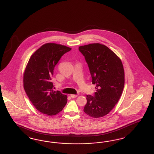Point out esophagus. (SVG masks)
Listing matches in <instances>:
<instances>
[{
	"instance_id": "obj_1",
	"label": "esophagus",
	"mask_w": 154,
	"mask_h": 154,
	"mask_svg": "<svg viewBox=\"0 0 154 154\" xmlns=\"http://www.w3.org/2000/svg\"><path fill=\"white\" fill-rule=\"evenodd\" d=\"M77 96H78L77 94H70V97H71L72 98H75V97H77Z\"/></svg>"
}]
</instances>
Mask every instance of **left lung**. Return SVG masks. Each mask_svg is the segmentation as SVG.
<instances>
[{"mask_svg":"<svg viewBox=\"0 0 154 154\" xmlns=\"http://www.w3.org/2000/svg\"><path fill=\"white\" fill-rule=\"evenodd\" d=\"M79 49L85 57L97 89L94 96H86L84 112L93 118L103 117L114 108L122 94L125 85L122 61L113 51L99 43L81 46Z\"/></svg>","mask_w":154,"mask_h":154,"instance_id":"left-lung-1","label":"left lung"}]
</instances>
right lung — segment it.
<instances>
[{
	"mask_svg": "<svg viewBox=\"0 0 154 154\" xmlns=\"http://www.w3.org/2000/svg\"><path fill=\"white\" fill-rule=\"evenodd\" d=\"M72 49L61 44L47 43L32 54L25 69L23 85L33 105L49 116L61 112L67 103V96L53 91L51 79L56 65Z\"/></svg>",
	"mask_w": 154,
	"mask_h": 154,
	"instance_id": "obj_1",
	"label": "right lung"
}]
</instances>
